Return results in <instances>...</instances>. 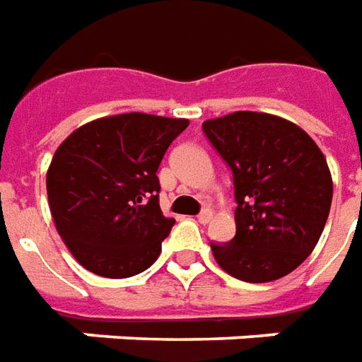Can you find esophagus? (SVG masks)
<instances>
[{"label": "esophagus", "instance_id": "obj_1", "mask_svg": "<svg viewBox=\"0 0 362 362\" xmlns=\"http://www.w3.org/2000/svg\"><path fill=\"white\" fill-rule=\"evenodd\" d=\"M197 220L200 221V223H208V221L212 220V210H202V212L199 214V216H197Z\"/></svg>", "mask_w": 362, "mask_h": 362}]
</instances>
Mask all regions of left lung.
Returning a JSON list of instances; mask_svg holds the SVG:
<instances>
[{
  "mask_svg": "<svg viewBox=\"0 0 362 362\" xmlns=\"http://www.w3.org/2000/svg\"><path fill=\"white\" fill-rule=\"evenodd\" d=\"M202 131L235 187V237L210 243L216 262L249 284L284 278L315 250L328 220L334 183L322 150L270 113H229L206 119Z\"/></svg>",
  "mask_w": 362,
  "mask_h": 362,
  "instance_id": "left-lung-1",
  "label": "left lung"
}]
</instances>
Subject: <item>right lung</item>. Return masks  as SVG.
<instances>
[{"mask_svg":"<svg viewBox=\"0 0 362 362\" xmlns=\"http://www.w3.org/2000/svg\"><path fill=\"white\" fill-rule=\"evenodd\" d=\"M189 119L121 113L65 139L47 168L55 229L76 262L104 278H131L154 264L175 220L160 210L156 171Z\"/></svg>","mask_w":362,"mask_h":362,"instance_id":"1","label":"right lung"}]
</instances>
